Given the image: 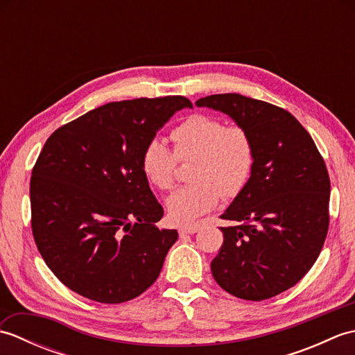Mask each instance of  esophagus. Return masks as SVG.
<instances>
[{"label":"esophagus","instance_id":"obj_1","mask_svg":"<svg viewBox=\"0 0 355 355\" xmlns=\"http://www.w3.org/2000/svg\"><path fill=\"white\" fill-rule=\"evenodd\" d=\"M197 232H198V225H195V224H192V225H184V227H180V229H178L180 236L193 235V233H197Z\"/></svg>","mask_w":355,"mask_h":355}]
</instances>
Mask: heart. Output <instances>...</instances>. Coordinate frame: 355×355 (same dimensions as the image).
I'll use <instances>...</instances> for the list:
<instances>
[{
	"instance_id": "1",
	"label": "heart",
	"mask_w": 355,
	"mask_h": 355,
	"mask_svg": "<svg viewBox=\"0 0 355 355\" xmlns=\"http://www.w3.org/2000/svg\"><path fill=\"white\" fill-rule=\"evenodd\" d=\"M173 150L164 140L150 139L140 154L141 171L160 191L175 184L178 160H192L193 182L168 200L172 223L191 224L216 207L221 197L243 192L254 168V143L241 125H225L220 117L195 112L171 132Z\"/></svg>"
}]
</instances>
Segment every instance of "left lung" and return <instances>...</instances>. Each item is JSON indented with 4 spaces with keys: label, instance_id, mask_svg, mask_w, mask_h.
<instances>
[{
    "label": "left lung",
    "instance_id": "obj_1",
    "mask_svg": "<svg viewBox=\"0 0 355 355\" xmlns=\"http://www.w3.org/2000/svg\"><path fill=\"white\" fill-rule=\"evenodd\" d=\"M197 107L221 111L254 143V168L221 215L224 243L210 263L223 290L263 300L291 288L319 258L329 225V175L311 135L284 108L236 93Z\"/></svg>",
    "mask_w": 355,
    "mask_h": 355
}]
</instances>
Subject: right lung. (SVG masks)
I'll use <instances>...</instances> for the list:
<instances>
[{"mask_svg":"<svg viewBox=\"0 0 355 355\" xmlns=\"http://www.w3.org/2000/svg\"><path fill=\"white\" fill-rule=\"evenodd\" d=\"M192 102L183 96L110 102L53 132L30 178L35 243L65 286L122 304L155 282L177 230H160L163 207L140 154Z\"/></svg>","mask_w":355,"mask_h":355,"instance_id":"add662e5","label":"right lung"}]
</instances>
